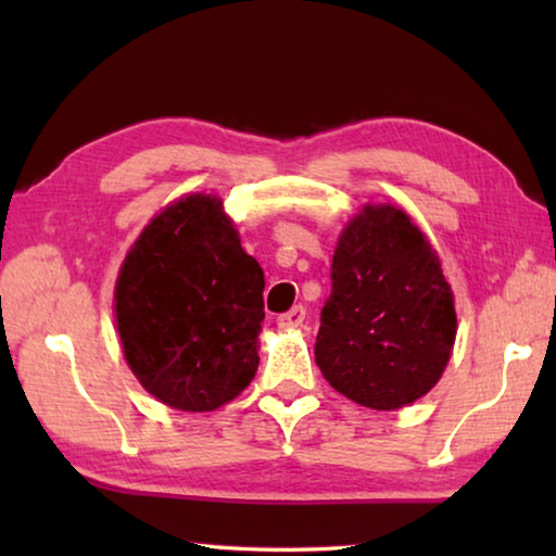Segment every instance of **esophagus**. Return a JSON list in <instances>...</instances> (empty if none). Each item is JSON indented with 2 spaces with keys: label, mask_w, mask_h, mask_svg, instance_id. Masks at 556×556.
I'll use <instances>...</instances> for the list:
<instances>
[{
  "label": "esophagus",
  "mask_w": 556,
  "mask_h": 556,
  "mask_svg": "<svg viewBox=\"0 0 556 556\" xmlns=\"http://www.w3.org/2000/svg\"><path fill=\"white\" fill-rule=\"evenodd\" d=\"M304 318H306V308L304 306H294V308H289L287 314H279L277 316V324L281 328H296V326L304 324Z\"/></svg>",
  "instance_id": "1"
}]
</instances>
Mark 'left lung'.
<instances>
[{
	"label": "left lung",
	"mask_w": 556,
	"mask_h": 556,
	"mask_svg": "<svg viewBox=\"0 0 556 556\" xmlns=\"http://www.w3.org/2000/svg\"><path fill=\"white\" fill-rule=\"evenodd\" d=\"M454 338L437 252L407 213L365 205L333 255L314 345L324 378L363 407L400 409L439 382Z\"/></svg>",
	"instance_id": "8db88e82"
}]
</instances>
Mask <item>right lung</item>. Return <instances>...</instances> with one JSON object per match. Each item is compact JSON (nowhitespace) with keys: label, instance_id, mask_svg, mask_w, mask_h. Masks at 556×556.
Returning <instances> with one entry per match:
<instances>
[{"label":"right lung","instance_id":"obj_1","mask_svg":"<svg viewBox=\"0 0 556 556\" xmlns=\"http://www.w3.org/2000/svg\"><path fill=\"white\" fill-rule=\"evenodd\" d=\"M265 271L215 195H186L139 235L115 287L131 372L159 402L211 412L255 378Z\"/></svg>","mask_w":556,"mask_h":556}]
</instances>
